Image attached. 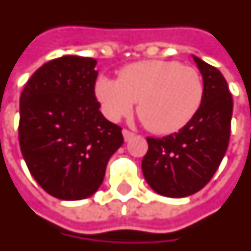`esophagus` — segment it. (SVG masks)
<instances>
[{
  "label": "esophagus",
  "instance_id": "esophagus-1",
  "mask_svg": "<svg viewBox=\"0 0 251 251\" xmlns=\"http://www.w3.org/2000/svg\"><path fill=\"white\" fill-rule=\"evenodd\" d=\"M123 136H124V140L128 142V140H131V139L135 136V133L132 131H129V129H123Z\"/></svg>",
  "mask_w": 251,
  "mask_h": 251
}]
</instances>
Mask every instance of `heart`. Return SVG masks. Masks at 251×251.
I'll return each mask as SVG.
<instances>
[{
  "instance_id": "b5f03b06",
  "label": "heart",
  "mask_w": 251,
  "mask_h": 251,
  "mask_svg": "<svg viewBox=\"0 0 251 251\" xmlns=\"http://www.w3.org/2000/svg\"><path fill=\"white\" fill-rule=\"evenodd\" d=\"M95 95L111 120L128 116L139 101V116L151 131L173 133L199 112L204 96L201 73L178 61L147 60L129 64L119 78L100 77Z\"/></svg>"
}]
</instances>
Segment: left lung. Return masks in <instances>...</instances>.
<instances>
[{
  "label": "left lung",
  "mask_w": 251,
  "mask_h": 251,
  "mask_svg": "<svg viewBox=\"0 0 251 251\" xmlns=\"http://www.w3.org/2000/svg\"><path fill=\"white\" fill-rule=\"evenodd\" d=\"M204 96L195 118L178 132L147 138L142 160L144 179L163 197L183 198L198 193L211 180L227 150L233 98L218 69L197 56Z\"/></svg>",
  "instance_id": "left-lung-1"
}]
</instances>
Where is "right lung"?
Instances as JSON below:
<instances>
[{"instance_id": "1", "label": "right lung", "mask_w": 251, "mask_h": 251, "mask_svg": "<svg viewBox=\"0 0 251 251\" xmlns=\"http://www.w3.org/2000/svg\"><path fill=\"white\" fill-rule=\"evenodd\" d=\"M96 60L63 56L38 68L20 98L18 140L32 176L54 198L80 201L103 183L123 144L95 96Z\"/></svg>"}]
</instances>
